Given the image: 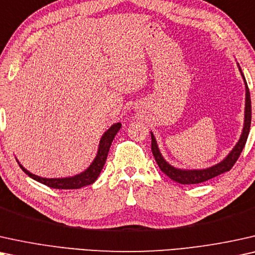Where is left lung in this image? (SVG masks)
<instances>
[{"label":"left lung","mask_w":255,"mask_h":255,"mask_svg":"<svg viewBox=\"0 0 255 255\" xmlns=\"http://www.w3.org/2000/svg\"><path fill=\"white\" fill-rule=\"evenodd\" d=\"M238 69L242 73L244 84H245V112H244V126L242 135H240L238 142H237L236 145H234L232 150H231L227 156L224 159H222L219 163L212 165V167L204 168V169H181L176 168L174 165H171L168 161H165V158L163 157L161 154V150H159L157 141L154 136V133L150 131L151 135V151L152 155H154L155 161L158 164V167L161 170L164 172L165 175L168 176L169 178L172 179V181L179 183V184L184 185H190V184H198V183L209 181L216 176L220 174H224V172L229 171L231 168L233 167L234 163L237 162V159L239 158L240 152L243 151L244 147H245L247 137H249L250 134V127H251V120H252V106H251V96H250V90L249 86H247L246 79L244 77V73L242 69H240L239 64Z\"/></svg>","instance_id":"8db88e82"}]
</instances>
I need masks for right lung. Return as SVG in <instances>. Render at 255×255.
Returning <instances> with one entry per match:
<instances>
[{
	"instance_id": "1",
	"label": "right lung",
	"mask_w": 255,
	"mask_h": 255,
	"mask_svg": "<svg viewBox=\"0 0 255 255\" xmlns=\"http://www.w3.org/2000/svg\"><path fill=\"white\" fill-rule=\"evenodd\" d=\"M121 124L120 122H117V124L112 125L108 129L105 131L101 136L100 141H99V147H98V151L97 155L92 163L90 164V167L87 169H85L84 171L79 172V174L74 175V176H69V177H60V178H46V177H40V176H37L32 172H30L29 170L23 167V165L18 162L19 167L23 171L25 172L29 177H31L35 181L42 183L44 185L50 186V188L53 189H80L83 186L86 185H91L93 184L94 182L97 181V178L99 177L101 170H103L105 163H106L107 156H108V151H110L111 144L113 142L115 135L118 134V131L120 130L121 128Z\"/></svg>"
}]
</instances>
